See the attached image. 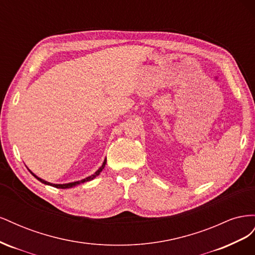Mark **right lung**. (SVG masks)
I'll return each instance as SVG.
<instances>
[{
    "label": "right lung",
    "instance_id": "right-lung-1",
    "mask_svg": "<svg viewBox=\"0 0 255 255\" xmlns=\"http://www.w3.org/2000/svg\"><path fill=\"white\" fill-rule=\"evenodd\" d=\"M105 164H106V158L104 159V161H103V165L100 167L98 170L92 174V175H90V176H88V177H86V179H84V180H81V181H78V182H73V183H68V184H52V183H49V182H47V181H44V180H42V179H40V177H38V176H36L32 171L29 170V172L32 173L36 179L38 180V181H40L41 183H43V184H47V185H51V186H53V187H56V188H61V189H66V188H70V187H73V186H76V185H79V184H81V183H85V182H88V181H91L92 179H95V177L97 176V175H99L100 174V172H101L103 169H104V167H105Z\"/></svg>",
    "mask_w": 255,
    "mask_h": 255
}]
</instances>
